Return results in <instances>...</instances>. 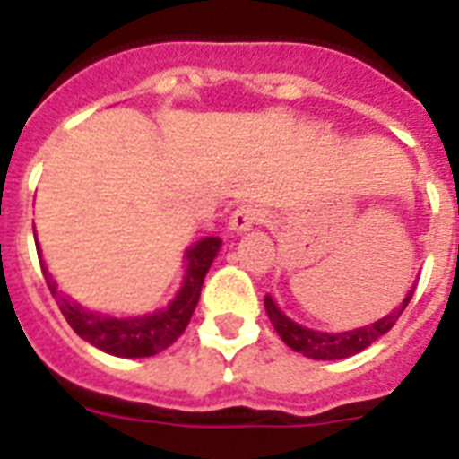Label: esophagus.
Returning <instances> with one entry per match:
<instances>
[{"label": "esophagus", "mask_w": 459, "mask_h": 459, "mask_svg": "<svg viewBox=\"0 0 459 459\" xmlns=\"http://www.w3.org/2000/svg\"><path fill=\"white\" fill-rule=\"evenodd\" d=\"M265 220V211L255 204H241L237 211L232 212V218H230V230L234 234H241V232H248L253 225H258Z\"/></svg>", "instance_id": "esophagus-1"}]
</instances>
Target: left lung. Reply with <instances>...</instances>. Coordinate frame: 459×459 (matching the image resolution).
Instances as JSON below:
<instances>
[{"instance_id":"8db88e82","label":"left lung","mask_w":459,"mask_h":459,"mask_svg":"<svg viewBox=\"0 0 459 459\" xmlns=\"http://www.w3.org/2000/svg\"><path fill=\"white\" fill-rule=\"evenodd\" d=\"M415 293V287L410 289L408 296L403 299V303L395 307L394 313L381 317V320L372 322L368 327L351 329V332H315V329H307L303 325H296L291 317L281 313L277 303L273 300V296H265V310L267 317L273 322L274 332L280 333V339L287 343L289 348H293L296 353H303L306 358H313V360H343V358H351V355L360 353L368 346H372L379 336L394 327L395 320L401 317V313L408 307L410 299Z\"/></svg>"}]
</instances>
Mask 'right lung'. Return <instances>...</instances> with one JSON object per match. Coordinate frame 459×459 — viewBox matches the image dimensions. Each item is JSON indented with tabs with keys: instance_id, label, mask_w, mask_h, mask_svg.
I'll list each match as a JSON object with an SVG mask.
<instances>
[{
	"instance_id": "obj_1",
	"label": "right lung",
	"mask_w": 459,
	"mask_h": 459,
	"mask_svg": "<svg viewBox=\"0 0 459 459\" xmlns=\"http://www.w3.org/2000/svg\"><path fill=\"white\" fill-rule=\"evenodd\" d=\"M222 241L220 237H206L196 241L194 247L186 248V273L185 284L178 291V296L170 300V306L152 315H137V317H111V315H99L91 310H84L71 296L58 291L56 281L51 280L49 270L42 265V274L51 296L56 299L65 322L71 325L73 332L78 333L91 346L104 351L108 355L118 358H149L160 351H166L182 336L189 320H192L194 307L199 303L204 277L211 270L212 260L218 255ZM39 255V251H38Z\"/></svg>"
}]
</instances>
